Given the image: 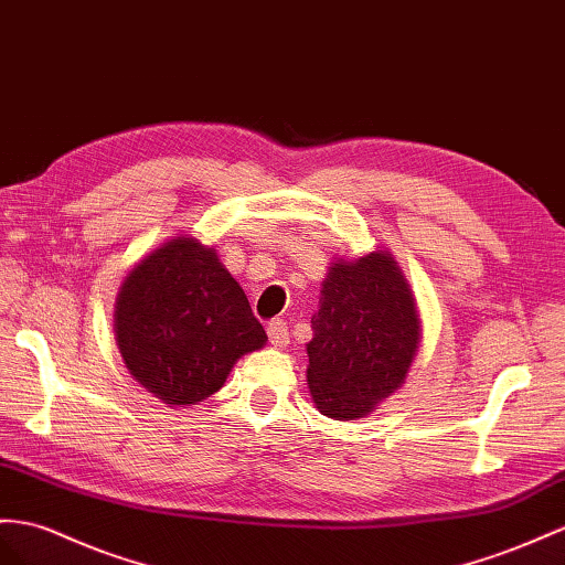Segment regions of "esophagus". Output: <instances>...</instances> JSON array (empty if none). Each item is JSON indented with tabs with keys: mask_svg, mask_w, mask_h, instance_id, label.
I'll list each match as a JSON object with an SVG mask.
<instances>
[{
	"mask_svg": "<svg viewBox=\"0 0 565 565\" xmlns=\"http://www.w3.org/2000/svg\"><path fill=\"white\" fill-rule=\"evenodd\" d=\"M267 337L274 349H286L288 345V327L284 320H271L267 324Z\"/></svg>",
	"mask_w": 565,
	"mask_h": 565,
	"instance_id": "34e87169",
	"label": "esophagus"
}]
</instances>
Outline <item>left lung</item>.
<instances>
[{
	"mask_svg": "<svg viewBox=\"0 0 565 565\" xmlns=\"http://www.w3.org/2000/svg\"><path fill=\"white\" fill-rule=\"evenodd\" d=\"M420 341L415 300L386 253L331 265L312 315L308 384L337 420L365 417L406 380Z\"/></svg>",
	"mask_w": 565,
	"mask_h": 565,
	"instance_id": "8db88e82",
	"label": "left lung"
}]
</instances>
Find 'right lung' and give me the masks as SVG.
I'll use <instances>...</instances> for the list:
<instances>
[{
  "label": "right lung",
  "instance_id": "obj_1",
  "mask_svg": "<svg viewBox=\"0 0 565 565\" xmlns=\"http://www.w3.org/2000/svg\"><path fill=\"white\" fill-rule=\"evenodd\" d=\"M117 341L134 377L169 406H195L224 386L267 334L214 248L173 238L128 274L117 300Z\"/></svg>",
  "mask_w": 565,
  "mask_h": 565
}]
</instances>
